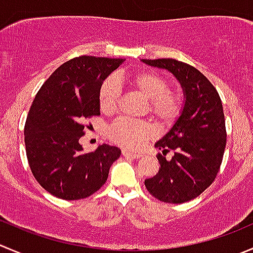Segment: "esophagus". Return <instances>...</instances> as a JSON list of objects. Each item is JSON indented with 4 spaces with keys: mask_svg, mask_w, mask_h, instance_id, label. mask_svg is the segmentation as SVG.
<instances>
[{
    "mask_svg": "<svg viewBox=\"0 0 253 253\" xmlns=\"http://www.w3.org/2000/svg\"><path fill=\"white\" fill-rule=\"evenodd\" d=\"M122 154H124V157H127V158H139V157H141V154L139 153L129 152L127 151V149H122Z\"/></svg>",
    "mask_w": 253,
    "mask_h": 253,
    "instance_id": "1",
    "label": "esophagus"
}]
</instances>
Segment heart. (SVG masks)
<instances>
[{"mask_svg":"<svg viewBox=\"0 0 253 253\" xmlns=\"http://www.w3.org/2000/svg\"><path fill=\"white\" fill-rule=\"evenodd\" d=\"M126 82L148 99L146 110L163 126L176 121L183 110V95L178 90L168 89V79L152 70H139L126 75ZM120 89L112 78L102 82L99 89V107L102 114H112L117 107ZM154 128L149 122L119 119L111 125L109 136L124 148L137 149L153 137Z\"/></svg>","mask_w":253,"mask_h":253,"instance_id":"b5f03b06","label":"heart"}]
</instances>
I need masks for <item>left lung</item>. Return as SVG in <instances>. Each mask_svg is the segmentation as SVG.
<instances>
[{
	"label": "left lung",
	"instance_id": "obj_1",
	"mask_svg": "<svg viewBox=\"0 0 253 253\" xmlns=\"http://www.w3.org/2000/svg\"><path fill=\"white\" fill-rule=\"evenodd\" d=\"M175 75L184 90L185 104L170 131L156 143L161 168L144 180L156 199L181 204L199 197L219 173L226 146V127L216 87L197 68L175 59H143ZM173 153L167 160V153Z\"/></svg>",
	"mask_w": 253,
	"mask_h": 253
}]
</instances>
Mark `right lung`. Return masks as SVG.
<instances>
[{
    "label": "right lung",
    "mask_w": 253,
    "mask_h": 253,
    "mask_svg": "<svg viewBox=\"0 0 253 253\" xmlns=\"http://www.w3.org/2000/svg\"><path fill=\"white\" fill-rule=\"evenodd\" d=\"M124 59L82 55L61 64L37 92L24 125V143L34 178L51 195L79 200L96 193L120 157L101 144L85 153L79 139L85 120L100 116L99 89Z\"/></svg>",
    "instance_id": "right-lung-1"
}]
</instances>
